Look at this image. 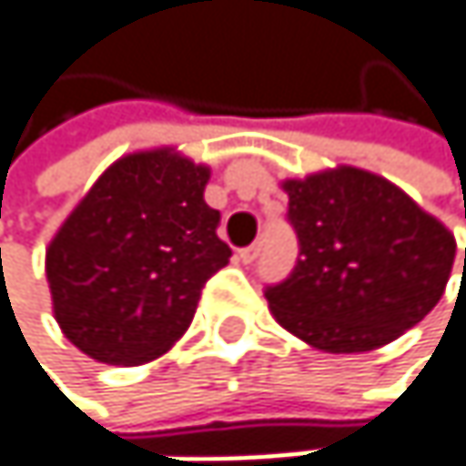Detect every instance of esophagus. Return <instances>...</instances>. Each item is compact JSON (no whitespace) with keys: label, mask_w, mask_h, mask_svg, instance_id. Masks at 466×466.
I'll return each instance as SVG.
<instances>
[{"label":"esophagus","mask_w":466,"mask_h":466,"mask_svg":"<svg viewBox=\"0 0 466 466\" xmlns=\"http://www.w3.org/2000/svg\"><path fill=\"white\" fill-rule=\"evenodd\" d=\"M258 250H261V245H258V242H253V245H248V248H239V250H237V256H239V261H242V264H250V261H256Z\"/></svg>","instance_id":"obj_1"}]
</instances>
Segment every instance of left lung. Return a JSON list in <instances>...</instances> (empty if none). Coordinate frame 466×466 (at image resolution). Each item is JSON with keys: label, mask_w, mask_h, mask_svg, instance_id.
Listing matches in <instances>:
<instances>
[{"label": "left lung", "mask_w": 466, "mask_h": 466, "mask_svg": "<svg viewBox=\"0 0 466 466\" xmlns=\"http://www.w3.org/2000/svg\"><path fill=\"white\" fill-rule=\"evenodd\" d=\"M283 188L299 256L264 289L283 329L326 353H359L397 339L440 302L453 234L394 183L339 167Z\"/></svg>", "instance_id": "8db88e82"}]
</instances>
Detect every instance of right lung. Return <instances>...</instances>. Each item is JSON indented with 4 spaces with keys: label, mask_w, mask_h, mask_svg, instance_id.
<instances>
[{
    "label": "right lung",
    "mask_w": 466,
    "mask_h": 466,
    "mask_svg": "<svg viewBox=\"0 0 466 466\" xmlns=\"http://www.w3.org/2000/svg\"><path fill=\"white\" fill-rule=\"evenodd\" d=\"M208 167L150 150L116 161L47 248L53 313L105 364H142L188 329L205 283L232 250L205 202Z\"/></svg>",
    "instance_id": "1"
}]
</instances>
